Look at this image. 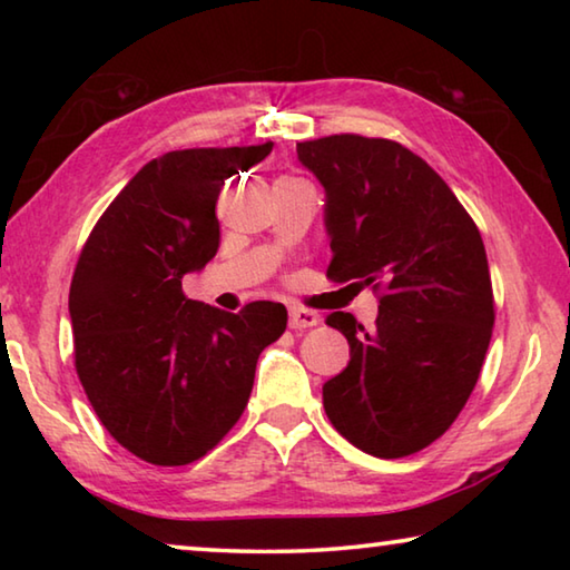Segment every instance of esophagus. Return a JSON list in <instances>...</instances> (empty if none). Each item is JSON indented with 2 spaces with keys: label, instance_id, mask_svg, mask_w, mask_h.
<instances>
[{
  "label": "esophagus",
  "instance_id": "34e87169",
  "mask_svg": "<svg viewBox=\"0 0 570 570\" xmlns=\"http://www.w3.org/2000/svg\"><path fill=\"white\" fill-rule=\"evenodd\" d=\"M320 324V314L312 312V308H302V306H292L288 308V326L292 330H308V326Z\"/></svg>",
  "mask_w": 570,
  "mask_h": 570
}]
</instances>
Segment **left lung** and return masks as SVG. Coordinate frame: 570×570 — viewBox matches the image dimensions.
Instances as JSON below:
<instances>
[{"label":"left lung","instance_id":"left-lung-1","mask_svg":"<svg viewBox=\"0 0 570 570\" xmlns=\"http://www.w3.org/2000/svg\"><path fill=\"white\" fill-rule=\"evenodd\" d=\"M326 193L332 282L382 288L372 330L326 316L350 364L324 384L326 417L374 458H404L458 420L480 377L495 304L475 220L420 156L400 142L330 135L296 142Z\"/></svg>","mask_w":570,"mask_h":570}]
</instances>
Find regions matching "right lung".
<instances>
[{"label":"right lung","mask_w":570,"mask_h":570,"mask_svg":"<svg viewBox=\"0 0 570 570\" xmlns=\"http://www.w3.org/2000/svg\"><path fill=\"white\" fill-rule=\"evenodd\" d=\"M272 148H190L146 163L77 258V377L105 430L150 465H188L214 450L244 414L258 354L286 330L284 304L228 314L183 294V276L218 250L224 183Z\"/></svg>","instance_id":"obj_1"}]
</instances>
